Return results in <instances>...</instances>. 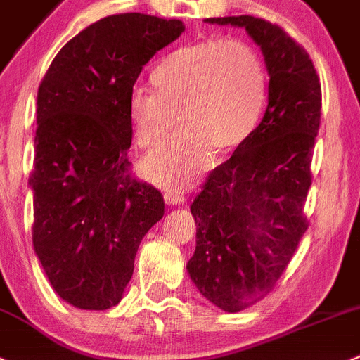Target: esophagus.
Masks as SVG:
<instances>
[{
  "label": "esophagus",
  "mask_w": 360,
  "mask_h": 360,
  "mask_svg": "<svg viewBox=\"0 0 360 360\" xmlns=\"http://www.w3.org/2000/svg\"><path fill=\"white\" fill-rule=\"evenodd\" d=\"M164 201H166L167 205H180L186 201V194L178 189H169L164 193Z\"/></svg>",
  "instance_id": "esophagus-1"
}]
</instances>
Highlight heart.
<instances>
[{"label": "heart", "instance_id": "heart-1", "mask_svg": "<svg viewBox=\"0 0 360 360\" xmlns=\"http://www.w3.org/2000/svg\"><path fill=\"white\" fill-rule=\"evenodd\" d=\"M152 83L155 90L136 86L129 95L136 143L155 146L176 118L182 129L146 157L143 173L180 186L207 167L210 150L228 152L249 138L265 108L269 79L251 44L210 37L162 58Z\"/></svg>", "mask_w": 360, "mask_h": 360}]
</instances>
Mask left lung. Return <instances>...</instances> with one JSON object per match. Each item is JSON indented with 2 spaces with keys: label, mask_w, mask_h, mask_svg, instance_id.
<instances>
[{
  "label": "left lung",
  "mask_w": 360,
  "mask_h": 360,
  "mask_svg": "<svg viewBox=\"0 0 360 360\" xmlns=\"http://www.w3.org/2000/svg\"><path fill=\"white\" fill-rule=\"evenodd\" d=\"M242 26L269 70L265 115L233 155L208 173L191 212L196 251L187 270L212 304L237 313L276 286L307 229L304 214L320 129L321 86L309 54L285 30L252 15L214 17Z\"/></svg>",
  "instance_id": "left-lung-1"
}]
</instances>
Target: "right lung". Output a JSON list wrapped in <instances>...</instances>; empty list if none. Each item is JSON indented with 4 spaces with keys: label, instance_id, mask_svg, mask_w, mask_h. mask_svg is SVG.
Returning <instances> with one entry per match:
<instances>
[{
    "label": "right lung",
    "instance_id": "add662e5",
    "mask_svg": "<svg viewBox=\"0 0 360 360\" xmlns=\"http://www.w3.org/2000/svg\"><path fill=\"white\" fill-rule=\"evenodd\" d=\"M182 20L116 13L68 40L37 95L33 248L54 292L79 309L122 299L143 237L164 215L160 191L131 173L129 95Z\"/></svg>",
    "mask_w": 360,
    "mask_h": 360
}]
</instances>
